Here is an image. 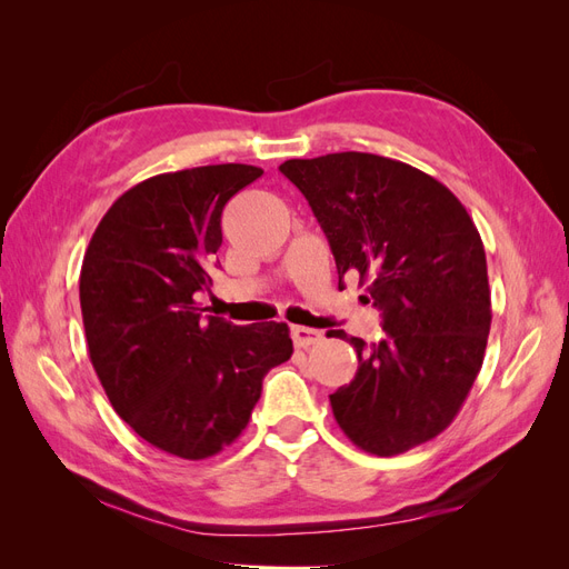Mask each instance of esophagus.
<instances>
[{
    "label": "esophagus",
    "mask_w": 569,
    "mask_h": 569,
    "mask_svg": "<svg viewBox=\"0 0 569 569\" xmlns=\"http://www.w3.org/2000/svg\"><path fill=\"white\" fill-rule=\"evenodd\" d=\"M291 339H295V347L308 349V347H313V343H318L322 339V332L313 330V327L295 325V327H291Z\"/></svg>",
    "instance_id": "esophagus-1"
}]
</instances>
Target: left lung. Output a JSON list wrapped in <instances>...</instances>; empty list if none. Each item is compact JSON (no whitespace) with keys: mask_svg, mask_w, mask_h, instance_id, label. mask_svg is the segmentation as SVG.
Wrapping results in <instances>:
<instances>
[{"mask_svg":"<svg viewBox=\"0 0 569 569\" xmlns=\"http://www.w3.org/2000/svg\"><path fill=\"white\" fill-rule=\"evenodd\" d=\"M330 242L339 284L358 274L387 337L366 343L343 330L358 356L332 412L358 449L410 451L453 422L477 380L491 327L487 256L470 213L449 187L408 163L341 151L289 159Z\"/></svg>","mask_w":569,"mask_h":569,"instance_id":"8db88e82","label":"left lung"}]
</instances>
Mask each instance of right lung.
<instances>
[{
	"mask_svg": "<svg viewBox=\"0 0 569 569\" xmlns=\"http://www.w3.org/2000/svg\"><path fill=\"white\" fill-rule=\"evenodd\" d=\"M263 176L220 163L153 176L120 194L80 270L90 360L113 410L157 449L203 460L249 425L263 377L289 360L287 322L201 316L220 266L226 203Z\"/></svg>",
	"mask_w": 569,
	"mask_h": 569,
	"instance_id": "obj_1",
	"label": "right lung"
}]
</instances>
